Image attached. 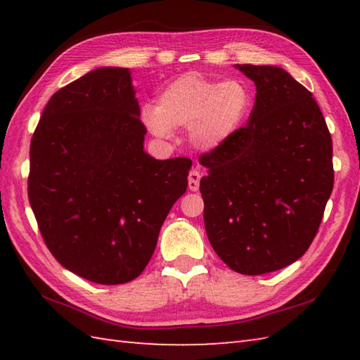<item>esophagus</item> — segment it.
Segmentation results:
<instances>
[{"label":"esophagus","mask_w":360,"mask_h":360,"mask_svg":"<svg viewBox=\"0 0 360 360\" xmlns=\"http://www.w3.org/2000/svg\"><path fill=\"white\" fill-rule=\"evenodd\" d=\"M200 181H201V173L198 168H193V170L188 173V188L192 190V192H198V188H200Z\"/></svg>","instance_id":"esophagus-1"}]
</instances>
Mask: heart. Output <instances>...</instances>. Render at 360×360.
Masks as SVG:
<instances>
[{"mask_svg": "<svg viewBox=\"0 0 360 360\" xmlns=\"http://www.w3.org/2000/svg\"><path fill=\"white\" fill-rule=\"evenodd\" d=\"M254 105L246 82H215L201 74L187 72L172 80L158 94L156 105L141 110V120L151 134L170 139L174 128H188L196 148H221L240 133Z\"/></svg>", "mask_w": 360, "mask_h": 360, "instance_id": "b5f03b06", "label": "heart"}]
</instances>
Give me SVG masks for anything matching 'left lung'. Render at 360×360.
Returning a JSON list of instances; mask_svg holds the SVG:
<instances>
[{
    "label": "left lung",
    "instance_id": "obj_1",
    "mask_svg": "<svg viewBox=\"0 0 360 360\" xmlns=\"http://www.w3.org/2000/svg\"><path fill=\"white\" fill-rule=\"evenodd\" d=\"M257 86L248 125L200 158L204 224L244 275L283 269L314 240L334 184L333 141L309 91L278 66L235 65Z\"/></svg>",
    "mask_w": 360,
    "mask_h": 360
}]
</instances>
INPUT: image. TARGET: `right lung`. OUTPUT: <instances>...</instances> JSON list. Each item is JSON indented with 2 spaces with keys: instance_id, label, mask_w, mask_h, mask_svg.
<instances>
[{
  "instance_id": "obj_1",
  "label": "right lung",
  "mask_w": 360,
  "mask_h": 360,
  "mask_svg": "<svg viewBox=\"0 0 360 360\" xmlns=\"http://www.w3.org/2000/svg\"><path fill=\"white\" fill-rule=\"evenodd\" d=\"M127 68H97L58 89L30 141L27 193L57 262L98 285L139 277L192 160H158Z\"/></svg>"
}]
</instances>
